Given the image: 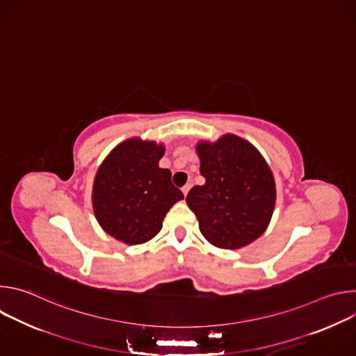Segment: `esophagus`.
<instances>
[{"label":"esophagus","instance_id":"1","mask_svg":"<svg viewBox=\"0 0 356 356\" xmlns=\"http://www.w3.org/2000/svg\"><path fill=\"white\" fill-rule=\"evenodd\" d=\"M190 187H191V184H188V183H187V184H184V186H183V187H181V191H183V194H184V197H186V195H187V193H188V190H190Z\"/></svg>","mask_w":356,"mask_h":356}]
</instances>
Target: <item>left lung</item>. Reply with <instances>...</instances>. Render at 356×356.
I'll list each match as a JSON object with an SVG mask.
<instances>
[{"label":"left lung","instance_id":"1","mask_svg":"<svg viewBox=\"0 0 356 356\" xmlns=\"http://www.w3.org/2000/svg\"><path fill=\"white\" fill-rule=\"evenodd\" d=\"M195 150L206 183L194 186L186 201L200 232L222 249L252 243L266 231L276 204L268 162L250 142L232 134L217 142L200 140Z\"/></svg>","mask_w":356,"mask_h":356}]
</instances>
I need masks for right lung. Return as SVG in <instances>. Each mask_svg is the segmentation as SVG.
I'll list each match as a JSON object with an SVG mask.
<instances>
[{
  "mask_svg": "<svg viewBox=\"0 0 356 356\" xmlns=\"http://www.w3.org/2000/svg\"><path fill=\"white\" fill-rule=\"evenodd\" d=\"M165 146L131 138L117 145L99 165L92 183V211L108 235L127 245L159 234L175 202L184 198L172 184L169 169L159 168Z\"/></svg>",
  "mask_w": 356,
  "mask_h": 356,
  "instance_id": "right-lung-1",
  "label": "right lung"
}]
</instances>
